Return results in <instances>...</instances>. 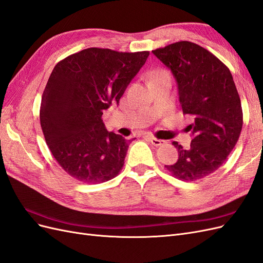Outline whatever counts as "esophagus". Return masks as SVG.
Returning a JSON list of instances; mask_svg holds the SVG:
<instances>
[{
	"label": "esophagus",
	"mask_w": 263,
	"mask_h": 263,
	"mask_svg": "<svg viewBox=\"0 0 263 263\" xmlns=\"http://www.w3.org/2000/svg\"><path fill=\"white\" fill-rule=\"evenodd\" d=\"M150 142L153 144L154 146L158 147V146H162L165 144V140H162V139H158V138H155V137H150Z\"/></svg>",
	"instance_id": "34e87169"
}]
</instances>
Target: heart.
I'll use <instances>...</instances> for the list:
<instances>
[{"instance_id": "obj_1", "label": "heart", "mask_w": 263, "mask_h": 263, "mask_svg": "<svg viewBox=\"0 0 263 263\" xmlns=\"http://www.w3.org/2000/svg\"><path fill=\"white\" fill-rule=\"evenodd\" d=\"M162 76H168V73H166L165 71L159 70V71H156V72L154 73V76H153V79H155V78H158V77H162Z\"/></svg>"}]
</instances>
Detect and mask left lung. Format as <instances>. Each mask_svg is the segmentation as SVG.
Wrapping results in <instances>:
<instances>
[{
  "label": "left lung",
  "mask_w": 263,
  "mask_h": 263,
  "mask_svg": "<svg viewBox=\"0 0 263 263\" xmlns=\"http://www.w3.org/2000/svg\"><path fill=\"white\" fill-rule=\"evenodd\" d=\"M153 53L176 79L183 114L194 118L187 126L193 138L190 148L173 141L179 159L165 169L182 181L204 179L226 161L240 136L242 109L233 76L212 52L191 42Z\"/></svg>",
  "instance_id": "8db88e82"
}]
</instances>
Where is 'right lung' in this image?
I'll return each mask as SVG.
<instances>
[{
  "label": "right lung",
  "instance_id": "1",
  "mask_svg": "<svg viewBox=\"0 0 263 263\" xmlns=\"http://www.w3.org/2000/svg\"><path fill=\"white\" fill-rule=\"evenodd\" d=\"M149 51L87 48L53 68L41 104V125L55 161L83 183L106 182L121 172L135 139L107 132L103 110L119 103Z\"/></svg>",
  "mask_w": 263,
  "mask_h": 263
}]
</instances>
